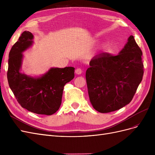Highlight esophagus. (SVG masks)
Listing matches in <instances>:
<instances>
[{
    "label": "esophagus",
    "instance_id": "obj_1",
    "mask_svg": "<svg viewBox=\"0 0 155 155\" xmlns=\"http://www.w3.org/2000/svg\"><path fill=\"white\" fill-rule=\"evenodd\" d=\"M75 72H76V74H81L82 73V70L81 68H77L76 70H75Z\"/></svg>",
    "mask_w": 155,
    "mask_h": 155
}]
</instances>
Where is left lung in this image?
<instances>
[{
	"label": "left lung",
	"mask_w": 155,
	"mask_h": 155,
	"mask_svg": "<svg viewBox=\"0 0 155 155\" xmlns=\"http://www.w3.org/2000/svg\"><path fill=\"white\" fill-rule=\"evenodd\" d=\"M142 56L141 49L130 35L118 55L104 52L91 59L86 80L94 109L107 113L129 104L142 80Z\"/></svg>",
	"instance_id": "1"
}]
</instances>
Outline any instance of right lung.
I'll return each mask as SVG.
<instances>
[{
  "label": "right lung",
  "mask_w": 155,
  "mask_h": 155,
  "mask_svg": "<svg viewBox=\"0 0 155 155\" xmlns=\"http://www.w3.org/2000/svg\"><path fill=\"white\" fill-rule=\"evenodd\" d=\"M33 39L31 32L25 31L12 46L7 72L9 86L22 107L35 114L51 115L59 109L64 86L74 79L75 68H51L38 78L21 72L22 52L32 45Z\"/></svg>",
  "instance_id": "add662e5"
}]
</instances>
